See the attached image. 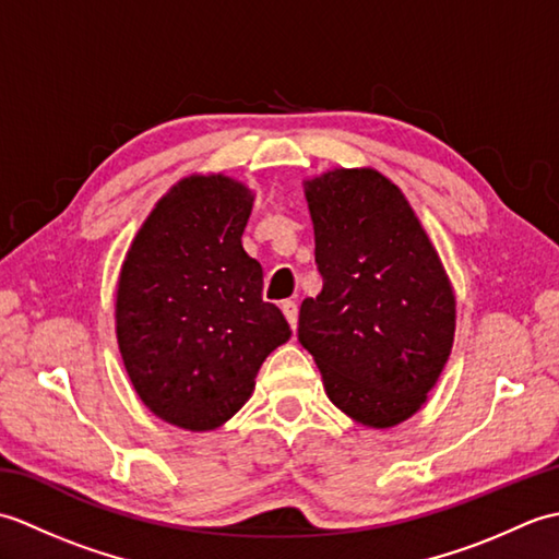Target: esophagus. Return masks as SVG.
<instances>
[{
    "label": "esophagus",
    "instance_id": "obj_1",
    "mask_svg": "<svg viewBox=\"0 0 559 559\" xmlns=\"http://www.w3.org/2000/svg\"><path fill=\"white\" fill-rule=\"evenodd\" d=\"M281 310H283V314H286L288 324L293 329H298V305H295L293 300H286V302H281Z\"/></svg>",
    "mask_w": 559,
    "mask_h": 559
}]
</instances>
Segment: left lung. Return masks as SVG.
<instances>
[{
  "instance_id": "1",
  "label": "left lung",
  "mask_w": 559,
  "mask_h": 559,
  "mask_svg": "<svg viewBox=\"0 0 559 559\" xmlns=\"http://www.w3.org/2000/svg\"><path fill=\"white\" fill-rule=\"evenodd\" d=\"M324 286L298 336L329 401L389 430L423 408L454 346L456 295L406 194L374 168L302 180Z\"/></svg>"
}]
</instances>
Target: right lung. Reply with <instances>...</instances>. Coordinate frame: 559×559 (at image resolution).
I'll use <instances>...</instances> for the list:
<instances>
[{
	"label": "right lung",
	"instance_id": "1",
	"mask_svg": "<svg viewBox=\"0 0 559 559\" xmlns=\"http://www.w3.org/2000/svg\"><path fill=\"white\" fill-rule=\"evenodd\" d=\"M254 192L230 175L173 185L134 235L117 281L115 331L144 406L189 432L228 423L259 367L290 338L242 247Z\"/></svg>",
	"mask_w": 559,
	"mask_h": 559
}]
</instances>
